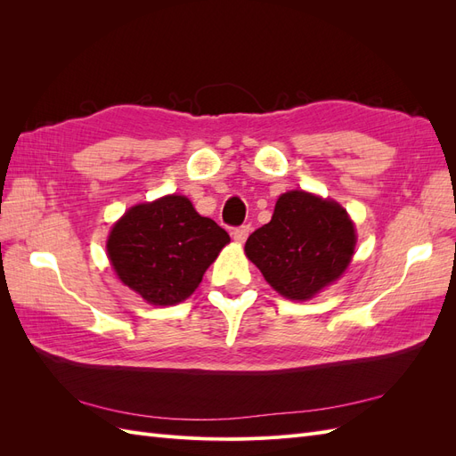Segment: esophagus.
I'll return each instance as SVG.
<instances>
[{
	"mask_svg": "<svg viewBox=\"0 0 456 456\" xmlns=\"http://www.w3.org/2000/svg\"><path fill=\"white\" fill-rule=\"evenodd\" d=\"M249 232H251V226L249 224H243V226L233 230L232 236H233V240H236L238 243H243L247 240V236H249Z\"/></svg>",
	"mask_w": 456,
	"mask_h": 456,
	"instance_id": "34e87169",
	"label": "esophagus"
}]
</instances>
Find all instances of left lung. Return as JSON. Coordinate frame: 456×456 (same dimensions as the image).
I'll use <instances>...</instances> for the list:
<instances>
[{
	"label": "left lung",
	"mask_w": 456,
	"mask_h": 456,
	"mask_svg": "<svg viewBox=\"0 0 456 456\" xmlns=\"http://www.w3.org/2000/svg\"><path fill=\"white\" fill-rule=\"evenodd\" d=\"M355 249L346 209L305 190L280 196L272 220L255 230L245 255L285 298L308 300L337 281Z\"/></svg>",
	"instance_id": "8db88e82"
}]
</instances>
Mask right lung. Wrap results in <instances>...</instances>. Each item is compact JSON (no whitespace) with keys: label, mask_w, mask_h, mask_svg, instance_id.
I'll list each match as a JSON object with an SVG mask.
<instances>
[{"label":"right lung","mask_w":456,"mask_h":456,"mask_svg":"<svg viewBox=\"0 0 456 456\" xmlns=\"http://www.w3.org/2000/svg\"><path fill=\"white\" fill-rule=\"evenodd\" d=\"M230 236L201 216L184 196L139 203L114 224L106 241L118 278L154 306L186 300Z\"/></svg>","instance_id":"obj_1"}]
</instances>
